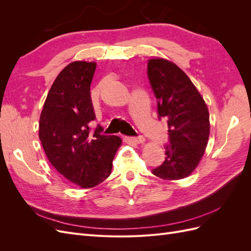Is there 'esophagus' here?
I'll use <instances>...</instances> for the list:
<instances>
[{"mask_svg":"<svg viewBox=\"0 0 251 251\" xmlns=\"http://www.w3.org/2000/svg\"><path fill=\"white\" fill-rule=\"evenodd\" d=\"M128 142H134V143H143L146 141L143 136H137V137H127L126 139Z\"/></svg>","mask_w":251,"mask_h":251,"instance_id":"esophagus-1","label":"esophagus"}]
</instances>
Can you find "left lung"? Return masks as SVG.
Instances as JSON below:
<instances>
[{"mask_svg": "<svg viewBox=\"0 0 251 251\" xmlns=\"http://www.w3.org/2000/svg\"><path fill=\"white\" fill-rule=\"evenodd\" d=\"M148 76L157 100L159 120H166L169 131L164 161L151 173L164 180L185 178L199 164L206 148L207 107L187 75L169 60L151 59Z\"/></svg>", "mask_w": 251, "mask_h": 251, "instance_id": "8db88e82", "label": "left lung"}]
</instances>
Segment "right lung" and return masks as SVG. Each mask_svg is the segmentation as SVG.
Instances as JSON below:
<instances>
[{
    "label": "right lung",
    "instance_id": "1",
    "mask_svg": "<svg viewBox=\"0 0 251 251\" xmlns=\"http://www.w3.org/2000/svg\"><path fill=\"white\" fill-rule=\"evenodd\" d=\"M95 63L74 62L58 74L47 95L40 118V140L56 171L83 188L107 179L121 146L115 135H103L98 125L91 130L95 112L90 86Z\"/></svg>",
    "mask_w": 251,
    "mask_h": 251
}]
</instances>
